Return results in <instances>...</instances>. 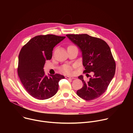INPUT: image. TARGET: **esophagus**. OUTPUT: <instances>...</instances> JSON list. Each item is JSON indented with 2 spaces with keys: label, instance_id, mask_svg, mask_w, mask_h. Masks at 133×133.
<instances>
[{
  "label": "esophagus",
  "instance_id": "34e87169",
  "mask_svg": "<svg viewBox=\"0 0 133 133\" xmlns=\"http://www.w3.org/2000/svg\"><path fill=\"white\" fill-rule=\"evenodd\" d=\"M66 79H74V78L73 77H72V76H66V77H65Z\"/></svg>",
  "mask_w": 133,
  "mask_h": 133
}]
</instances>
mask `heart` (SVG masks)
Listing matches in <instances>:
<instances>
[{"label":"heart","instance_id":"1","mask_svg":"<svg viewBox=\"0 0 133 133\" xmlns=\"http://www.w3.org/2000/svg\"><path fill=\"white\" fill-rule=\"evenodd\" d=\"M61 70L65 74H69L71 72V67L69 65H65L61 68Z\"/></svg>","mask_w":133,"mask_h":133}]
</instances>
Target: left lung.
<instances>
[{"mask_svg":"<svg viewBox=\"0 0 133 133\" xmlns=\"http://www.w3.org/2000/svg\"><path fill=\"white\" fill-rule=\"evenodd\" d=\"M66 36L80 49L82 53L85 72L92 71L89 81H84L83 75L78 77L84 85L77 94L86 101L100 97L107 89L115 73L116 64L110 47L103 40L87 34H68Z\"/></svg>","mask_w":133,"mask_h":133,"instance_id":"8db88e82","label":"left lung"}]
</instances>
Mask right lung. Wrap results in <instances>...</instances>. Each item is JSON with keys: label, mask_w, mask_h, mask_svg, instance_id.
<instances>
[{"label": "right lung", "mask_w": 133, "mask_h": 133, "mask_svg": "<svg viewBox=\"0 0 133 133\" xmlns=\"http://www.w3.org/2000/svg\"><path fill=\"white\" fill-rule=\"evenodd\" d=\"M66 37L54 35L37 36L22 48L18 57V74L30 96L39 100L48 99L57 93L58 83L65 77L58 74L45 75L44 67L52 57L54 47Z\"/></svg>", "instance_id": "right-lung-1"}]
</instances>
